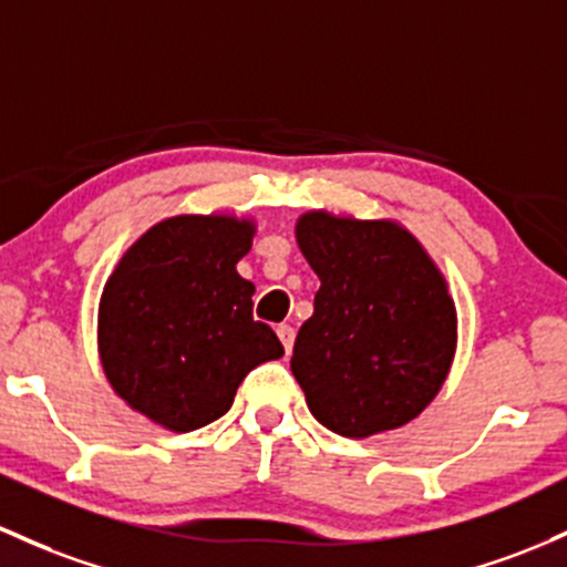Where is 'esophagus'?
Wrapping results in <instances>:
<instances>
[{
    "label": "esophagus",
    "instance_id": "esophagus-1",
    "mask_svg": "<svg viewBox=\"0 0 567 567\" xmlns=\"http://www.w3.org/2000/svg\"><path fill=\"white\" fill-rule=\"evenodd\" d=\"M277 336H279V341H282V347H285V352L290 354V350H293V341H296V331L290 326H279L277 328Z\"/></svg>",
    "mask_w": 567,
    "mask_h": 567
}]
</instances>
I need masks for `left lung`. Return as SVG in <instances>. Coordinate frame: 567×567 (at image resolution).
<instances>
[{"mask_svg":"<svg viewBox=\"0 0 567 567\" xmlns=\"http://www.w3.org/2000/svg\"><path fill=\"white\" fill-rule=\"evenodd\" d=\"M296 239L320 290L290 369L328 431L369 439L412 422L439 395L457 347L444 274L393 220L298 217Z\"/></svg>","mask_w":567,"mask_h":567,"instance_id":"8db88e82","label":"left lung"}]
</instances>
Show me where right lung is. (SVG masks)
<instances>
[{
    "instance_id": "right-lung-1",
    "label": "right lung",
    "mask_w": 567,
    "mask_h": 567,
    "mask_svg": "<svg viewBox=\"0 0 567 567\" xmlns=\"http://www.w3.org/2000/svg\"><path fill=\"white\" fill-rule=\"evenodd\" d=\"M252 220L174 215L123 252L99 301V354L112 390L155 425L188 433L231 409L255 365L282 358L252 317L255 285L236 264Z\"/></svg>"
}]
</instances>
